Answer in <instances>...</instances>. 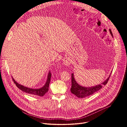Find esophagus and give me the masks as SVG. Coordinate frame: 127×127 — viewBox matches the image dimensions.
Instances as JSON below:
<instances>
[{
  "instance_id": "obj_1",
  "label": "esophagus",
  "mask_w": 127,
  "mask_h": 127,
  "mask_svg": "<svg viewBox=\"0 0 127 127\" xmlns=\"http://www.w3.org/2000/svg\"><path fill=\"white\" fill-rule=\"evenodd\" d=\"M63 63L65 66H68L70 64V61L67 59H65L63 61Z\"/></svg>"
}]
</instances>
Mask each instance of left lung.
I'll return each mask as SVG.
<instances>
[{"label":"left lung","mask_w":127,"mask_h":127,"mask_svg":"<svg viewBox=\"0 0 127 127\" xmlns=\"http://www.w3.org/2000/svg\"><path fill=\"white\" fill-rule=\"evenodd\" d=\"M110 32L112 35V37H113V35L111 30L110 29ZM111 76V74L103 82L100 84L95 85L92 87H84L79 85L75 80L74 76V74L72 73L71 74V83L72 86L71 88V92L73 95H75L79 98H84L89 95H91L98 91L102 87L103 85H105L108 82V79Z\"/></svg>","instance_id":"left-lung-1"}]
</instances>
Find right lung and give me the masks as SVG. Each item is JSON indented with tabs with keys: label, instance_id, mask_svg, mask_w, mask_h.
Wrapping results in <instances>:
<instances>
[{
	"label": "right lung",
	"instance_id": "1",
	"mask_svg": "<svg viewBox=\"0 0 127 127\" xmlns=\"http://www.w3.org/2000/svg\"><path fill=\"white\" fill-rule=\"evenodd\" d=\"M51 74L50 73V72H49L48 76H47V79L45 84L43 87H42L40 88H29L28 87L24 86V85H22L19 84V83L16 82V81L13 79V77H12V79H13L14 83L16 85V86L20 89L22 90L23 92L28 93L29 94L32 95L42 96H44L46 94V93H47L48 91L49 84H50V80H51Z\"/></svg>",
	"mask_w": 127,
	"mask_h": 127
}]
</instances>
